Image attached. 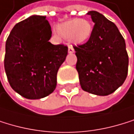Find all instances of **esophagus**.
<instances>
[{"label": "esophagus", "mask_w": 134, "mask_h": 134, "mask_svg": "<svg viewBox=\"0 0 134 134\" xmlns=\"http://www.w3.org/2000/svg\"><path fill=\"white\" fill-rule=\"evenodd\" d=\"M68 51H69V53H73L74 52V48L71 45H69V49H68Z\"/></svg>", "instance_id": "esophagus-1"}]
</instances>
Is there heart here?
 <instances>
[{"mask_svg": "<svg viewBox=\"0 0 134 134\" xmlns=\"http://www.w3.org/2000/svg\"><path fill=\"white\" fill-rule=\"evenodd\" d=\"M93 31V26L86 18H72L59 24L57 27V34L65 39H69L75 44H82L88 41Z\"/></svg>", "mask_w": 134, "mask_h": 134, "instance_id": "1", "label": "heart"}]
</instances>
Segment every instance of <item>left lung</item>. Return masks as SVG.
I'll return each mask as SVG.
<instances>
[{"mask_svg":"<svg viewBox=\"0 0 134 134\" xmlns=\"http://www.w3.org/2000/svg\"><path fill=\"white\" fill-rule=\"evenodd\" d=\"M87 14L94 25L90 40L74 46L77 58L76 69L83 91L104 96L124 83L129 57L125 39L116 26L97 11Z\"/></svg>","mask_w":134,"mask_h":134,"instance_id":"1","label":"left lung"}]
</instances>
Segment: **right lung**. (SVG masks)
<instances>
[{
  "label": "right lung",
  "mask_w": 134,
  "mask_h": 134,
  "mask_svg": "<svg viewBox=\"0 0 134 134\" xmlns=\"http://www.w3.org/2000/svg\"><path fill=\"white\" fill-rule=\"evenodd\" d=\"M46 16L33 15L17 23L5 43L4 65L10 86L23 97L39 99L52 93L68 47L49 42Z\"/></svg>",
  "instance_id": "right-lung-1"
}]
</instances>
